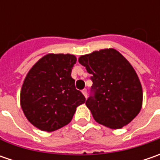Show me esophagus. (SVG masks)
<instances>
[{"instance_id":"1","label":"esophagus","mask_w":160,"mask_h":160,"mask_svg":"<svg viewBox=\"0 0 160 160\" xmlns=\"http://www.w3.org/2000/svg\"><path fill=\"white\" fill-rule=\"evenodd\" d=\"M82 92H83V94L84 95V97H85V98H87V90L83 89V91H82Z\"/></svg>"}]
</instances>
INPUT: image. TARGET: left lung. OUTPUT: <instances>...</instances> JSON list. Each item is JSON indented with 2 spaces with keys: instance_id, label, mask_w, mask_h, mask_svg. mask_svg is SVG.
<instances>
[{
  "instance_id": "1",
  "label": "left lung",
  "mask_w": 160,
  "mask_h": 160,
  "mask_svg": "<svg viewBox=\"0 0 160 160\" xmlns=\"http://www.w3.org/2000/svg\"><path fill=\"white\" fill-rule=\"evenodd\" d=\"M92 75V91L85 102L97 123L111 129L128 125L141 111L142 88L132 65L115 49H103L79 57Z\"/></svg>"
}]
</instances>
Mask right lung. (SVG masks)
<instances>
[{"mask_svg": "<svg viewBox=\"0 0 160 160\" xmlns=\"http://www.w3.org/2000/svg\"><path fill=\"white\" fill-rule=\"evenodd\" d=\"M76 63L75 55L49 53L28 71L22 84L20 105L36 128L53 132L67 126L77 108L85 102L71 77Z\"/></svg>", "mask_w": 160, "mask_h": 160, "instance_id": "right-lung-1", "label": "right lung"}]
</instances>
